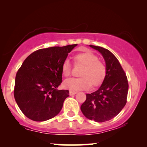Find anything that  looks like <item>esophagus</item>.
Wrapping results in <instances>:
<instances>
[{
    "label": "esophagus",
    "instance_id": "1",
    "mask_svg": "<svg viewBox=\"0 0 147 147\" xmlns=\"http://www.w3.org/2000/svg\"><path fill=\"white\" fill-rule=\"evenodd\" d=\"M69 94V96H73V95H75V94H77V92H74V91H71V90H70Z\"/></svg>",
    "mask_w": 147,
    "mask_h": 147
}]
</instances>
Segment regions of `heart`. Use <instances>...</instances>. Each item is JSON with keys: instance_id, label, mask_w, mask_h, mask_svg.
Wrapping results in <instances>:
<instances>
[{"instance_id": "1", "label": "heart", "mask_w": 147, "mask_h": 147, "mask_svg": "<svg viewBox=\"0 0 147 147\" xmlns=\"http://www.w3.org/2000/svg\"><path fill=\"white\" fill-rule=\"evenodd\" d=\"M76 64L84 65L80 71V78H71L65 80L63 86L71 91H78L88 89L91 84L98 86L101 84L106 76V67L104 64L98 60V56L89 50H84L76 54L74 57ZM61 71L65 77L71 74V65L68 59L62 64Z\"/></svg>"}]
</instances>
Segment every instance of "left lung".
<instances>
[{"mask_svg":"<svg viewBox=\"0 0 147 147\" xmlns=\"http://www.w3.org/2000/svg\"><path fill=\"white\" fill-rule=\"evenodd\" d=\"M102 54L106 63V76L96 92L86 94L81 110L86 118L103 122L117 116L126 103L128 83L121 65L109 50L99 46L90 45Z\"/></svg>","mask_w":147,"mask_h":147,"instance_id":"obj_1","label":"left lung"}]
</instances>
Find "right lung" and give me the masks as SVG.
Wrapping results in <instances>:
<instances>
[{"label": "right lung", "instance_id": "right-lung-1", "mask_svg": "<svg viewBox=\"0 0 147 147\" xmlns=\"http://www.w3.org/2000/svg\"><path fill=\"white\" fill-rule=\"evenodd\" d=\"M78 44L34 51L26 58L15 78L14 96L22 112L34 121L57 116L68 90H58L62 82V64Z\"/></svg>", "mask_w": 147, "mask_h": 147}]
</instances>
